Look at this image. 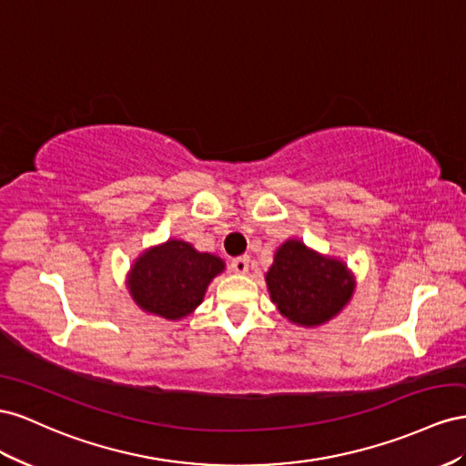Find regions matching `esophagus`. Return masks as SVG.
Wrapping results in <instances>:
<instances>
[{
    "instance_id": "obj_1",
    "label": "esophagus",
    "mask_w": 466,
    "mask_h": 466,
    "mask_svg": "<svg viewBox=\"0 0 466 466\" xmlns=\"http://www.w3.org/2000/svg\"><path fill=\"white\" fill-rule=\"evenodd\" d=\"M230 268H232V271L238 273V275L248 273V269H249V258H248V256L234 258V259L230 261Z\"/></svg>"
}]
</instances>
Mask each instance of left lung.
<instances>
[{"label": "left lung", "mask_w": 466, "mask_h": 466, "mask_svg": "<svg viewBox=\"0 0 466 466\" xmlns=\"http://www.w3.org/2000/svg\"><path fill=\"white\" fill-rule=\"evenodd\" d=\"M265 281L277 310L307 328L331 320L353 295L348 265L316 254L300 240H287L275 251Z\"/></svg>", "instance_id": "8db88e82"}]
</instances>
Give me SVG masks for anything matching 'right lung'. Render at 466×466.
Listing matches in <instances>:
<instances>
[{"mask_svg": "<svg viewBox=\"0 0 466 466\" xmlns=\"http://www.w3.org/2000/svg\"><path fill=\"white\" fill-rule=\"evenodd\" d=\"M224 271V261L201 254L183 240L146 249L128 273V290L144 312L181 320L203 302L208 283Z\"/></svg>", "mask_w": 466, "mask_h": 466, "instance_id": "right-lung-1", "label": "right lung"}]
</instances>
